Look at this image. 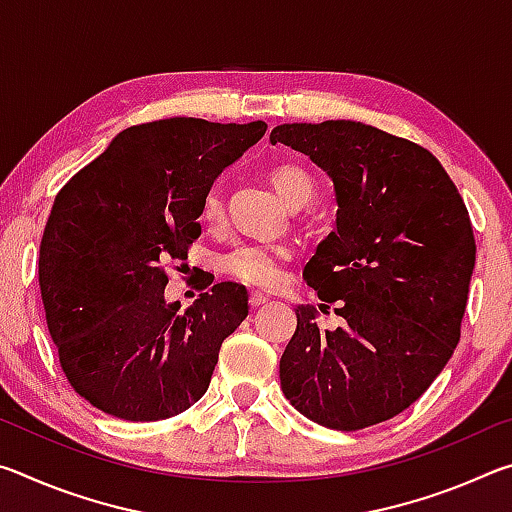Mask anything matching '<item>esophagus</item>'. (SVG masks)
I'll return each mask as SVG.
<instances>
[{
	"label": "esophagus",
	"instance_id": "34e87169",
	"mask_svg": "<svg viewBox=\"0 0 512 512\" xmlns=\"http://www.w3.org/2000/svg\"><path fill=\"white\" fill-rule=\"evenodd\" d=\"M248 302H250V307L253 309H257V307H262V305H266L268 302V298L264 296V293H250V298H248Z\"/></svg>",
	"mask_w": 512,
	"mask_h": 512
}]
</instances>
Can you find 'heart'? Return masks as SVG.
<instances>
[{
    "instance_id": "1",
    "label": "heart",
    "mask_w": 512,
    "mask_h": 512,
    "mask_svg": "<svg viewBox=\"0 0 512 512\" xmlns=\"http://www.w3.org/2000/svg\"><path fill=\"white\" fill-rule=\"evenodd\" d=\"M268 183L289 207H302L314 196V183L305 171L293 164H277L268 171ZM225 219L219 192H210L201 203V223L207 230H219ZM296 257L291 244H241L225 253L219 262L221 273L232 282L253 289H275L284 280V266Z\"/></svg>"
}]
</instances>
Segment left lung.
<instances>
[{
	"instance_id": "8db88e82",
	"label": "left lung",
	"mask_w": 512,
	"mask_h": 512,
	"mask_svg": "<svg viewBox=\"0 0 512 512\" xmlns=\"http://www.w3.org/2000/svg\"><path fill=\"white\" fill-rule=\"evenodd\" d=\"M271 142L309 155L334 180L336 230L302 277L345 320L329 332L314 309H296L282 393L327 429L391 420L461 339L476 257L467 207L427 149L361 121L282 124Z\"/></svg>"
}]
</instances>
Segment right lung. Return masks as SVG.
<instances>
[{
    "label": "right lung",
    "instance_id": "obj_1",
    "mask_svg": "<svg viewBox=\"0 0 512 512\" xmlns=\"http://www.w3.org/2000/svg\"><path fill=\"white\" fill-rule=\"evenodd\" d=\"M264 133V121H146L56 194L40 241V296L69 386L103 413L164 420L210 386L221 343L248 316L246 289L213 284L178 314V302H164L167 262L187 259L214 178Z\"/></svg>",
    "mask_w": 512,
    "mask_h": 512
}]
</instances>
